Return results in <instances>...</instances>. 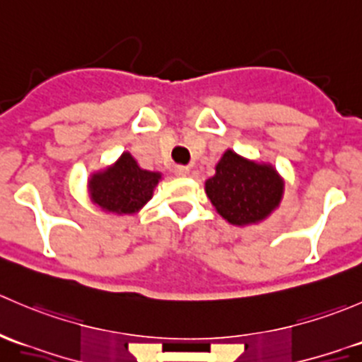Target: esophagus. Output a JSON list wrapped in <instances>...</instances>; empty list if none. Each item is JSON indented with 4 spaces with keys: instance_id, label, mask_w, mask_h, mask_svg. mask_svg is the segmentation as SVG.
I'll list each match as a JSON object with an SVG mask.
<instances>
[{
    "instance_id": "1",
    "label": "esophagus",
    "mask_w": 362,
    "mask_h": 362,
    "mask_svg": "<svg viewBox=\"0 0 362 362\" xmlns=\"http://www.w3.org/2000/svg\"><path fill=\"white\" fill-rule=\"evenodd\" d=\"M175 175L177 177H187L189 173H191V168L189 166H175Z\"/></svg>"
}]
</instances>
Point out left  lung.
I'll use <instances>...</instances> for the list:
<instances>
[{
    "label": "left lung",
    "instance_id": "8db88e82",
    "mask_svg": "<svg viewBox=\"0 0 362 362\" xmlns=\"http://www.w3.org/2000/svg\"><path fill=\"white\" fill-rule=\"evenodd\" d=\"M286 180L269 163L247 159L228 148L204 182V192L217 214L233 226L266 221L284 198Z\"/></svg>",
    "mask_w": 362,
    "mask_h": 362
}]
</instances>
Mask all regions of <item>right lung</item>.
Segmentation results:
<instances>
[{"label": "right lung", "instance_id": "right-lung-1", "mask_svg": "<svg viewBox=\"0 0 362 362\" xmlns=\"http://www.w3.org/2000/svg\"><path fill=\"white\" fill-rule=\"evenodd\" d=\"M160 178L163 173L144 170L129 152H122L110 166L90 173L87 189L90 202L105 214L134 215L151 202Z\"/></svg>", "mask_w": 362, "mask_h": 362}]
</instances>
